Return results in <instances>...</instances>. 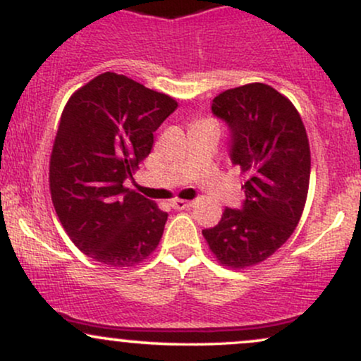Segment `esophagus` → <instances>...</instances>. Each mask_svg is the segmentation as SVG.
I'll list each match as a JSON object with an SVG mask.
<instances>
[{
  "mask_svg": "<svg viewBox=\"0 0 361 361\" xmlns=\"http://www.w3.org/2000/svg\"><path fill=\"white\" fill-rule=\"evenodd\" d=\"M171 207L176 210H185V209H188V207H192V202L180 200V198H176V200L171 202Z\"/></svg>",
  "mask_w": 361,
  "mask_h": 361,
  "instance_id": "esophagus-1",
  "label": "esophagus"
}]
</instances>
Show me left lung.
Segmentation results:
<instances>
[{
  "mask_svg": "<svg viewBox=\"0 0 361 361\" xmlns=\"http://www.w3.org/2000/svg\"><path fill=\"white\" fill-rule=\"evenodd\" d=\"M212 114L229 127L246 198L202 234L221 264L241 270L270 258L295 231L309 192V139L292 102L263 82L222 91Z\"/></svg>",
  "mask_w": 361,
  "mask_h": 361,
  "instance_id": "obj_1",
  "label": "left lung"
}]
</instances>
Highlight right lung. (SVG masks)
I'll return each mask as SVG.
<instances>
[{"mask_svg": "<svg viewBox=\"0 0 361 361\" xmlns=\"http://www.w3.org/2000/svg\"><path fill=\"white\" fill-rule=\"evenodd\" d=\"M176 106L168 94L103 73L62 110L49 164L52 204L71 241L105 267H135L161 241L168 214L126 180Z\"/></svg>", "mask_w": 361, "mask_h": 361, "instance_id": "1", "label": "right lung"}]
</instances>
